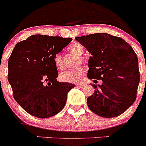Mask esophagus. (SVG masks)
Returning <instances> with one entry per match:
<instances>
[{
	"instance_id": "1",
	"label": "esophagus",
	"mask_w": 146,
	"mask_h": 146,
	"mask_svg": "<svg viewBox=\"0 0 146 146\" xmlns=\"http://www.w3.org/2000/svg\"><path fill=\"white\" fill-rule=\"evenodd\" d=\"M76 86L79 87V88H82L85 86V85L84 83H80V84H77V85H76Z\"/></svg>"
}]
</instances>
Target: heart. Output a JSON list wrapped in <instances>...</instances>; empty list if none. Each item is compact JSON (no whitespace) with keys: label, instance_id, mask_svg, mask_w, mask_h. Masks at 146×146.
<instances>
[{"label":"heart","instance_id":"heart-1","mask_svg":"<svg viewBox=\"0 0 146 146\" xmlns=\"http://www.w3.org/2000/svg\"><path fill=\"white\" fill-rule=\"evenodd\" d=\"M68 50L70 53L76 54L78 56H81L84 53V47L82 46L81 44L78 42H74L71 44L68 47ZM80 59L82 61H85V58L84 56H80ZM54 64H55L56 68L58 70H62L65 68V65L63 61V58L61 55L57 54L54 58ZM85 68L80 67L77 69H73V70H68L66 71L62 72L59 75V79L62 82H79L82 81V79L84 78L85 75Z\"/></svg>","mask_w":146,"mask_h":146}]
</instances>
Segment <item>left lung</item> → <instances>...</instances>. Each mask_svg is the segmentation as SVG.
Masks as SVG:
<instances>
[{
    "label": "left lung",
    "mask_w": 146,
    "mask_h": 146,
    "mask_svg": "<svg viewBox=\"0 0 146 146\" xmlns=\"http://www.w3.org/2000/svg\"><path fill=\"white\" fill-rule=\"evenodd\" d=\"M76 40L92 55L88 77L101 85H92L95 93L87 99L90 110L105 118L123 114L136 99L140 72L136 54L118 36L97 33L77 36Z\"/></svg>",
    "instance_id": "left-lung-1"
}]
</instances>
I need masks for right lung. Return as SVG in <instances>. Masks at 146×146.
<instances>
[{
  "instance_id": "add662e5",
  "label": "right lung",
  "mask_w": 146,
  "mask_h": 146,
  "mask_svg": "<svg viewBox=\"0 0 146 146\" xmlns=\"http://www.w3.org/2000/svg\"><path fill=\"white\" fill-rule=\"evenodd\" d=\"M71 38L35 35L18 42L8 59V80L13 97L27 113L48 118L63 110L67 94L74 88L58 82L54 58Z\"/></svg>"
}]
</instances>
